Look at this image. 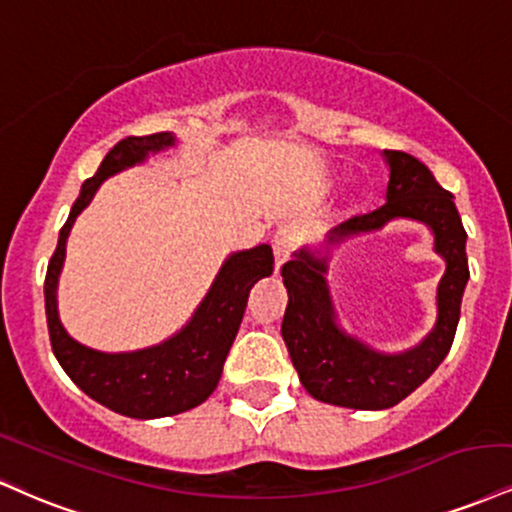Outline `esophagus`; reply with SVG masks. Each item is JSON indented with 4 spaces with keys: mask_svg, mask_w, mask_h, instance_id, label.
Wrapping results in <instances>:
<instances>
[{
    "mask_svg": "<svg viewBox=\"0 0 512 512\" xmlns=\"http://www.w3.org/2000/svg\"><path fill=\"white\" fill-rule=\"evenodd\" d=\"M298 245V229L291 224L279 226L272 238V248H274V260H276V269H281V264L291 257V252Z\"/></svg>",
    "mask_w": 512,
    "mask_h": 512,
    "instance_id": "1",
    "label": "esophagus"
}]
</instances>
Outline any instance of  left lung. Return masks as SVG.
Masks as SVG:
<instances>
[{"label": "left lung", "mask_w": 512, "mask_h": 512, "mask_svg": "<svg viewBox=\"0 0 512 512\" xmlns=\"http://www.w3.org/2000/svg\"><path fill=\"white\" fill-rule=\"evenodd\" d=\"M384 157L391 169L384 205L343 221L329 233L326 243L336 245L350 236L379 231L393 219H415L432 229L434 250L446 260V274L436 291V324L420 346L386 355L348 336L336 324L334 303L324 279L326 257L303 248L281 267L283 286L288 291L281 336L293 367L298 369L300 384L312 398L341 408H393L432 377L453 346L463 291L470 279L465 255L467 233L453 195L408 152L384 150Z\"/></svg>", "instance_id": "1"}]
</instances>
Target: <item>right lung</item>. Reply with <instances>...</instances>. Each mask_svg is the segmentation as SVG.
<instances>
[{
	"label": "right lung",
	"instance_id": "obj_1",
	"mask_svg": "<svg viewBox=\"0 0 512 512\" xmlns=\"http://www.w3.org/2000/svg\"><path fill=\"white\" fill-rule=\"evenodd\" d=\"M174 143L176 138L171 133H152L140 138L131 135L107 152L97 174L80 188L69 219L59 231L57 250L49 260L45 276L47 329L59 365L92 400L135 420L178 415L212 396L238 326L243 322L250 288L274 272V252L269 245L233 252L221 264L217 279L195 310L193 319L159 346L135 350V353H100L80 346L66 334L57 312V283L73 221L90 205L104 178L145 162L147 155L166 150Z\"/></svg>",
	"mask_w": 512,
	"mask_h": 512
}]
</instances>
